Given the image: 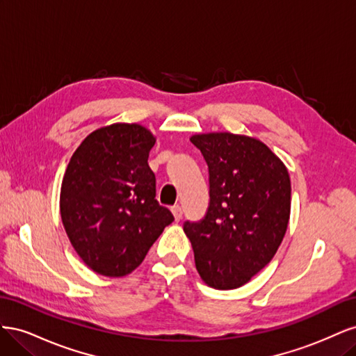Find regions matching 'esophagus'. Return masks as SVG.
Masks as SVG:
<instances>
[{
    "instance_id": "1",
    "label": "esophagus",
    "mask_w": 356,
    "mask_h": 356,
    "mask_svg": "<svg viewBox=\"0 0 356 356\" xmlns=\"http://www.w3.org/2000/svg\"><path fill=\"white\" fill-rule=\"evenodd\" d=\"M170 211H172V213H174L175 221H179V220H181V217H182V209H181L179 204H175V207H172V208H170Z\"/></svg>"
}]
</instances>
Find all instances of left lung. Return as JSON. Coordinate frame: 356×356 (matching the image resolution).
<instances>
[{
    "mask_svg": "<svg viewBox=\"0 0 356 356\" xmlns=\"http://www.w3.org/2000/svg\"><path fill=\"white\" fill-rule=\"evenodd\" d=\"M209 169V208L184 222L202 281L234 289L272 261L291 212L286 166L260 139L230 132L190 138Z\"/></svg>",
    "mask_w": 356,
    "mask_h": 356,
    "instance_id": "left-lung-1",
    "label": "left lung"
}]
</instances>
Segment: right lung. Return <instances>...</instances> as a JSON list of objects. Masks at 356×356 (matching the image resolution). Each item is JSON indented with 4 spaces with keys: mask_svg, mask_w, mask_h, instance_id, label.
I'll list each match as a JSON object with an SVG mask.
<instances>
[{
    "mask_svg": "<svg viewBox=\"0 0 356 356\" xmlns=\"http://www.w3.org/2000/svg\"><path fill=\"white\" fill-rule=\"evenodd\" d=\"M156 136L136 123L96 129L75 149L60 187L68 239L93 272L126 276L144 261L174 215L156 200L148 154Z\"/></svg>",
    "mask_w": 356,
    "mask_h": 356,
    "instance_id": "add662e5",
    "label": "right lung"
}]
</instances>
